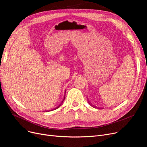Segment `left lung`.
Returning <instances> with one entry per match:
<instances>
[{"mask_svg":"<svg viewBox=\"0 0 147 147\" xmlns=\"http://www.w3.org/2000/svg\"><path fill=\"white\" fill-rule=\"evenodd\" d=\"M88 103H89V105H91V106H92V107H95H95H97L96 106H94L93 105H92V104H91V103H90V102H89V100H88ZM97 108H98V107H97Z\"/></svg>","mask_w":147,"mask_h":147,"instance_id":"1","label":"left lung"}]
</instances>
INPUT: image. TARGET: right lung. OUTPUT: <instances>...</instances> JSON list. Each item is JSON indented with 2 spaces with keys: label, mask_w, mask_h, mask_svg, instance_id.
<instances>
[{
  "label": "right lung",
  "mask_w": 147,
  "mask_h": 147,
  "mask_svg": "<svg viewBox=\"0 0 147 147\" xmlns=\"http://www.w3.org/2000/svg\"><path fill=\"white\" fill-rule=\"evenodd\" d=\"M65 95H64V98H63V100H62V101L61 102V103L58 106V107H56V108H55V109H51V110H50V111H46L45 112H49V111H53V110H55V109H58V107H59L61 106V105L62 104V103H63V100H65Z\"/></svg>",
  "instance_id": "right-lung-1"
}]
</instances>
